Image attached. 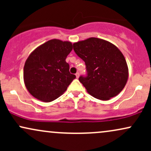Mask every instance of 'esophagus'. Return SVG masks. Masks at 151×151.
I'll use <instances>...</instances> for the list:
<instances>
[{
  "label": "esophagus",
  "instance_id": "34e87169",
  "mask_svg": "<svg viewBox=\"0 0 151 151\" xmlns=\"http://www.w3.org/2000/svg\"><path fill=\"white\" fill-rule=\"evenodd\" d=\"M75 75H76V77H77V78H79V72H77Z\"/></svg>",
  "mask_w": 151,
  "mask_h": 151
}]
</instances>
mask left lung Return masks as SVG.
<instances>
[{
    "label": "left lung",
    "mask_w": 151,
    "mask_h": 151,
    "mask_svg": "<svg viewBox=\"0 0 151 151\" xmlns=\"http://www.w3.org/2000/svg\"><path fill=\"white\" fill-rule=\"evenodd\" d=\"M73 48L85 62L87 76H81L79 80L90 95L107 101L122 91L129 77V69L116 46L104 40L90 37L74 42Z\"/></svg>",
    "instance_id": "1"
}]
</instances>
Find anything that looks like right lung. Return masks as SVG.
Wrapping results in <instances>:
<instances>
[{"instance_id":"right-lung-1","label":"right lung","mask_w":151,"mask_h":151,"mask_svg":"<svg viewBox=\"0 0 151 151\" xmlns=\"http://www.w3.org/2000/svg\"><path fill=\"white\" fill-rule=\"evenodd\" d=\"M72 50L71 42L53 39L31 52L24 65L23 79L32 96L50 102L63 94L76 78L65 60Z\"/></svg>"}]
</instances>
